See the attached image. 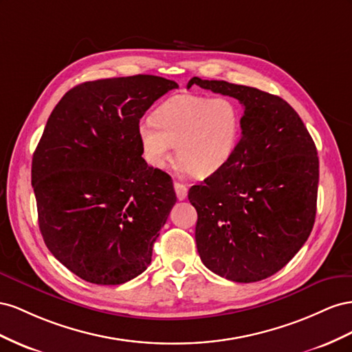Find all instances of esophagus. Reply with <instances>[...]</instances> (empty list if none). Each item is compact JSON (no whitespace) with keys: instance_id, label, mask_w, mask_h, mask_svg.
<instances>
[{"instance_id":"1","label":"esophagus","mask_w":352,"mask_h":352,"mask_svg":"<svg viewBox=\"0 0 352 352\" xmlns=\"http://www.w3.org/2000/svg\"><path fill=\"white\" fill-rule=\"evenodd\" d=\"M174 188H175V193H177V197L178 200H184L187 197V186L183 184V183H178L175 182L174 183Z\"/></svg>"}]
</instances>
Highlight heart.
Segmentation results:
<instances>
[{
  "label": "heart",
  "mask_w": 352,
  "mask_h": 352,
  "mask_svg": "<svg viewBox=\"0 0 352 352\" xmlns=\"http://www.w3.org/2000/svg\"><path fill=\"white\" fill-rule=\"evenodd\" d=\"M242 133V116L227 97L177 96L160 106L153 119L138 124L147 162L162 168L175 146L179 166L208 177L233 156Z\"/></svg>",
  "instance_id": "heart-1"
}]
</instances>
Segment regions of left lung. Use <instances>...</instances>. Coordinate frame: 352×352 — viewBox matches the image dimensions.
Returning a JSON list of instances; mask_svg holds the SVG:
<instances>
[{"instance_id":"left-lung-1","label":"left lung","mask_w":352,"mask_h":352,"mask_svg":"<svg viewBox=\"0 0 352 352\" xmlns=\"http://www.w3.org/2000/svg\"><path fill=\"white\" fill-rule=\"evenodd\" d=\"M239 100L245 112L233 156L188 190L197 210L196 246L212 273L237 283L264 280L304 246L317 210L318 156L302 119L258 88L192 78Z\"/></svg>"}]
</instances>
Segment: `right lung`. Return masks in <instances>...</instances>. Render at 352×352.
Segmentation results:
<instances>
[{
	"mask_svg": "<svg viewBox=\"0 0 352 352\" xmlns=\"http://www.w3.org/2000/svg\"><path fill=\"white\" fill-rule=\"evenodd\" d=\"M174 88L153 75L84 82L47 120L32 157L39 230L85 282L122 285L152 263L177 196L170 177L142 157L138 124Z\"/></svg>",
	"mask_w": 352,
	"mask_h": 352,
	"instance_id": "add662e5",
	"label": "right lung"
}]
</instances>
